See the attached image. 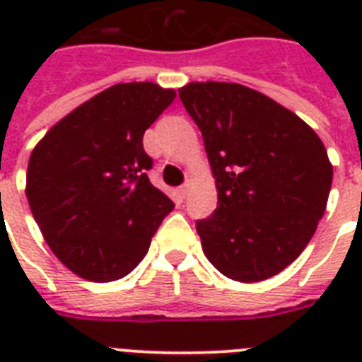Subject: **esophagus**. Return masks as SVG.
I'll return each mask as SVG.
<instances>
[{
	"label": "esophagus",
	"mask_w": 362,
	"mask_h": 362,
	"mask_svg": "<svg viewBox=\"0 0 362 362\" xmlns=\"http://www.w3.org/2000/svg\"><path fill=\"white\" fill-rule=\"evenodd\" d=\"M189 189H192V180H186V184L180 187V195L182 197H186L187 193H189Z\"/></svg>",
	"instance_id": "34e87169"
}]
</instances>
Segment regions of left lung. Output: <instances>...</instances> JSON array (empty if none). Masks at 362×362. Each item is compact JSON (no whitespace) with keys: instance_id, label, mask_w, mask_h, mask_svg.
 <instances>
[{"instance_id":"1","label":"left lung","mask_w":362,"mask_h":362,"mask_svg":"<svg viewBox=\"0 0 362 362\" xmlns=\"http://www.w3.org/2000/svg\"><path fill=\"white\" fill-rule=\"evenodd\" d=\"M216 178L218 209L197 221L210 263L252 284L289 267L327 209L332 165L315 131L274 99L237 82L178 90Z\"/></svg>"}]
</instances>
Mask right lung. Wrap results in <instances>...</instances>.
I'll return each instance as SVG.
<instances>
[{
	"label": "right lung",
	"instance_id": "obj_1",
	"mask_svg": "<svg viewBox=\"0 0 362 362\" xmlns=\"http://www.w3.org/2000/svg\"><path fill=\"white\" fill-rule=\"evenodd\" d=\"M176 98L156 82L107 88L37 142L25 197L42 237L84 280H120L148 253L175 204L150 184L144 131Z\"/></svg>",
	"mask_w": 362,
	"mask_h": 362
}]
</instances>
